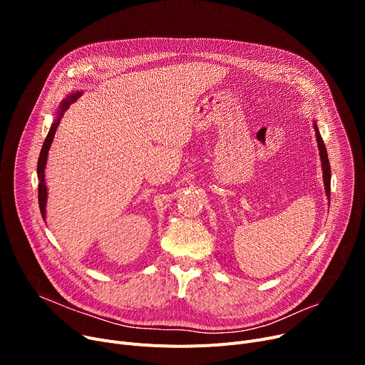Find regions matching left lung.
Instances as JSON below:
<instances>
[{
  "label": "left lung",
  "mask_w": 365,
  "mask_h": 365,
  "mask_svg": "<svg viewBox=\"0 0 365 365\" xmlns=\"http://www.w3.org/2000/svg\"><path fill=\"white\" fill-rule=\"evenodd\" d=\"M315 128V136H317V143L319 149V158H321V167H322V179H324V189H325V195L330 198V180H331V170H330V163H329V155H327V149H325L324 140L319 134L317 123H314Z\"/></svg>",
  "instance_id": "left-lung-1"
}]
</instances>
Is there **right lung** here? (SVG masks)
<instances>
[{"label": "right lung", "mask_w": 365, "mask_h": 365, "mask_svg": "<svg viewBox=\"0 0 365 365\" xmlns=\"http://www.w3.org/2000/svg\"><path fill=\"white\" fill-rule=\"evenodd\" d=\"M81 94H83L81 91H75V93H71L65 101H62V103L59 106V110H57V117L53 121V124L50 127V131L47 134V138L43 143V148H41V152H40V158H38L36 175H38V180H40V183H38V202H40V212H41V216H43L44 220H46V204H47V186H46V179H44V170H46V164H47L48 150H50V146H51V142H53V138H54V133L57 130V125H59L65 110L73 102H76V99H78Z\"/></svg>", "instance_id": "1"}]
</instances>
